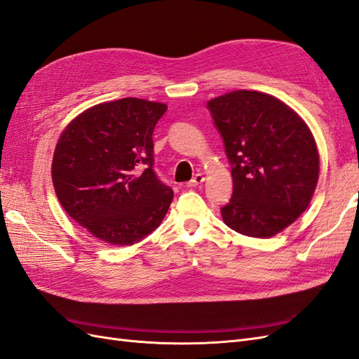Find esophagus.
<instances>
[{
    "label": "esophagus",
    "mask_w": 359,
    "mask_h": 359,
    "mask_svg": "<svg viewBox=\"0 0 359 359\" xmlns=\"http://www.w3.org/2000/svg\"><path fill=\"white\" fill-rule=\"evenodd\" d=\"M205 181V177L202 175V173H196L189 182H187V187H198L201 186V184Z\"/></svg>",
    "instance_id": "esophagus-1"
}]
</instances>
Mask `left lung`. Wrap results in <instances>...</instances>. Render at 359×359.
Masks as SVG:
<instances>
[{"mask_svg":"<svg viewBox=\"0 0 359 359\" xmlns=\"http://www.w3.org/2000/svg\"><path fill=\"white\" fill-rule=\"evenodd\" d=\"M233 180L223 222L269 238L307 210L319 180L316 142L297 112L276 97L238 90L208 102Z\"/></svg>","mask_w":359,"mask_h":359,"instance_id":"obj_1","label":"left lung"}]
</instances>
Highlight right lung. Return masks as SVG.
Masks as SVG:
<instances>
[{
  "label": "right lung",
  "instance_id": "obj_1",
  "mask_svg": "<svg viewBox=\"0 0 359 359\" xmlns=\"http://www.w3.org/2000/svg\"><path fill=\"white\" fill-rule=\"evenodd\" d=\"M166 109L126 97L90 107L61 133L53 187L66 212L100 241L133 245L165 219L173 191L154 170L153 132Z\"/></svg>",
  "mask_w": 359,
  "mask_h": 359
}]
</instances>
